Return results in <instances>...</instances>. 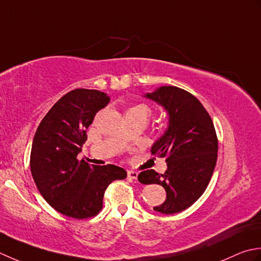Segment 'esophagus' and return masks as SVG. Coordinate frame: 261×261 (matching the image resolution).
I'll return each mask as SVG.
<instances>
[{"label": "esophagus", "instance_id": "1", "mask_svg": "<svg viewBox=\"0 0 261 261\" xmlns=\"http://www.w3.org/2000/svg\"><path fill=\"white\" fill-rule=\"evenodd\" d=\"M127 175H128L129 179L136 180L137 177H138V172H136V171H128V172H127Z\"/></svg>", "mask_w": 261, "mask_h": 261}]
</instances>
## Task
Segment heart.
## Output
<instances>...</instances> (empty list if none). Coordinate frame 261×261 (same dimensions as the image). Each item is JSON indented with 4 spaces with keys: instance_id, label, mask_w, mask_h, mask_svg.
I'll return each mask as SVG.
<instances>
[{
    "instance_id": "obj_1",
    "label": "heart",
    "mask_w": 261,
    "mask_h": 261,
    "mask_svg": "<svg viewBox=\"0 0 261 261\" xmlns=\"http://www.w3.org/2000/svg\"><path fill=\"white\" fill-rule=\"evenodd\" d=\"M134 108H146L145 106H142V105H140V106H136V107H134ZM147 109V108H146Z\"/></svg>"
}]
</instances>
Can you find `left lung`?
<instances>
[{"mask_svg":"<svg viewBox=\"0 0 261 261\" xmlns=\"http://www.w3.org/2000/svg\"><path fill=\"white\" fill-rule=\"evenodd\" d=\"M162 106L168 114V128L151 147L154 155L166 158L163 174L146 170L138 174L144 185H161L167 191L164 203L154 207L162 214H174L193 205L210 184L219 143L211 116L193 94L163 86L144 94Z\"/></svg>","mask_w":261,"mask_h":261,"instance_id":"8db88e82","label":"left lung"}]
</instances>
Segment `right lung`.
I'll return each mask as SVG.
<instances>
[{
  "label": "right lung",
  "instance_id": "1",
  "mask_svg": "<svg viewBox=\"0 0 261 261\" xmlns=\"http://www.w3.org/2000/svg\"><path fill=\"white\" fill-rule=\"evenodd\" d=\"M110 98L98 90L75 89L57 101L34 137L30 169L44 199L61 214L88 219L102 208L105 191L127 172L114 164L97 167L77 160L87 129Z\"/></svg>",
  "mask_w": 261,
  "mask_h": 261
}]
</instances>
